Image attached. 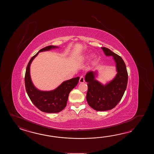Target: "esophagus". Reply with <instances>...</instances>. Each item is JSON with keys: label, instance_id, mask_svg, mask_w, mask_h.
I'll use <instances>...</instances> for the list:
<instances>
[{"label": "esophagus", "instance_id": "obj_1", "mask_svg": "<svg viewBox=\"0 0 154 154\" xmlns=\"http://www.w3.org/2000/svg\"><path fill=\"white\" fill-rule=\"evenodd\" d=\"M85 82V79H84V77L83 76H81L80 79H79V82L80 83H83Z\"/></svg>", "mask_w": 154, "mask_h": 154}]
</instances>
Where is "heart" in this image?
<instances>
[{"mask_svg":"<svg viewBox=\"0 0 154 154\" xmlns=\"http://www.w3.org/2000/svg\"><path fill=\"white\" fill-rule=\"evenodd\" d=\"M88 57H89L88 55H85V56H83V57H82V60H85V59H88Z\"/></svg>","mask_w":154,"mask_h":154,"instance_id":"obj_1","label":"heart"}]
</instances>
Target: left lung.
Instances as JSON below:
<instances>
[{"instance_id":"1","label":"left lung","mask_w":154,"mask_h":154,"mask_svg":"<svg viewBox=\"0 0 154 154\" xmlns=\"http://www.w3.org/2000/svg\"><path fill=\"white\" fill-rule=\"evenodd\" d=\"M105 55L112 56L116 63L117 74L112 81L103 85L95 79L97 72L90 71L85 75L88 90L86 100L88 105L97 111H105L115 108L121 100L127 88L128 72L123 59L106 47H101Z\"/></svg>"}]
</instances>
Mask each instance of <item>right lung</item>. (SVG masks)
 I'll return each instance as SVG.
<instances>
[{"mask_svg": "<svg viewBox=\"0 0 154 154\" xmlns=\"http://www.w3.org/2000/svg\"><path fill=\"white\" fill-rule=\"evenodd\" d=\"M58 48L54 46H47L29 60L26 68L25 84L27 94L33 105L40 111L46 113H58L62 111L66 106L69 93L78 83L79 77L71 79L63 82L57 88L52 91H40L35 87L31 79L29 67L33 59L38 53Z\"/></svg>", "mask_w": 154, "mask_h": 154, "instance_id": "obj_1", "label": "right lung"}]
</instances>
